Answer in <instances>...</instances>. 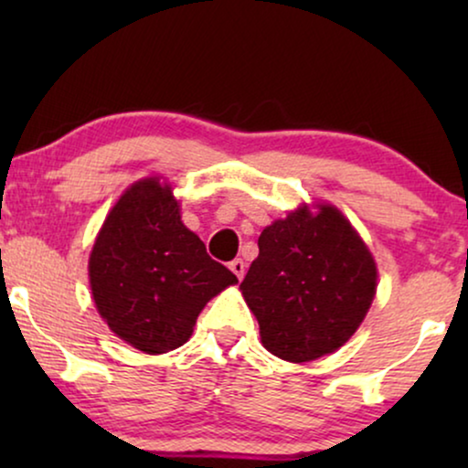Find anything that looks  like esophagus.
Instances as JSON below:
<instances>
[{
  "label": "esophagus",
  "instance_id": "obj_1",
  "mask_svg": "<svg viewBox=\"0 0 468 468\" xmlns=\"http://www.w3.org/2000/svg\"><path fill=\"white\" fill-rule=\"evenodd\" d=\"M229 271H232L236 277H239V281L245 277V261H242L240 258L239 260H234V261H229Z\"/></svg>",
  "mask_w": 468,
  "mask_h": 468
}]
</instances>
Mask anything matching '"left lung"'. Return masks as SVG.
<instances>
[{"label": "left lung", "instance_id": "left-lung-1", "mask_svg": "<svg viewBox=\"0 0 468 468\" xmlns=\"http://www.w3.org/2000/svg\"><path fill=\"white\" fill-rule=\"evenodd\" d=\"M240 283L261 345L281 360L332 354L360 328L377 292L368 247L332 204L300 207L260 234Z\"/></svg>", "mask_w": 468, "mask_h": 468}]
</instances>
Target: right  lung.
I'll return each mask as SVG.
<instances>
[{"label":"right lung","mask_w":468,"mask_h":468,"mask_svg":"<svg viewBox=\"0 0 468 468\" xmlns=\"http://www.w3.org/2000/svg\"><path fill=\"white\" fill-rule=\"evenodd\" d=\"M89 283L108 328L157 356L187 343L208 300L239 279L183 226L170 185L151 176L108 213L89 258Z\"/></svg>","instance_id":"1"}]
</instances>
